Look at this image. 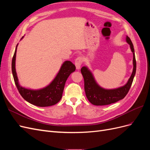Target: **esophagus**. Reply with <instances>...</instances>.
Listing matches in <instances>:
<instances>
[{
    "label": "esophagus",
    "instance_id": "obj_1",
    "mask_svg": "<svg viewBox=\"0 0 150 150\" xmlns=\"http://www.w3.org/2000/svg\"><path fill=\"white\" fill-rule=\"evenodd\" d=\"M83 62V59L81 56L78 57L75 60V66L77 69H79L81 64H82V63Z\"/></svg>",
    "mask_w": 150,
    "mask_h": 150
}]
</instances>
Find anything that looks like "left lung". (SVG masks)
I'll return each instance as SVG.
<instances>
[{
    "label": "left lung",
    "instance_id": "8db88e82",
    "mask_svg": "<svg viewBox=\"0 0 150 150\" xmlns=\"http://www.w3.org/2000/svg\"><path fill=\"white\" fill-rule=\"evenodd\" d=\"M126 42L130 45L131 51L133 54V70L128 83L125 86L115 89H104L98 85L92 73L87 67H83L81 68V72L84 78L86 96L89 101L94 105L104 106L115 103L123 99L128 94L136 73L137 62L133 44L128 36H126Z\"/></svg>",
    "mask_w": 150,
    "mask_h": 150
}]
</instances>
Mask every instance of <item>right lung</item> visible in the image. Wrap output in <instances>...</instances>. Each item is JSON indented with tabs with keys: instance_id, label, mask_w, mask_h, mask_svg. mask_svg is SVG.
Instances as JSON below:
<instances>
[{
	"instance_id": "obj_1",
	"label": "right lung",
	"mask_w": 150,
	"mask_h": 150,
	"mask_svg": "<svg viewBox=\"0 0 150 150\" xmlns=\"http://www.w3.org/2000/svg\"><path fill=\"white\" fill-rule=\"evenodd\" d=\"M17 46L12 57V72L16 87L22 97L29 103L39 107L50 106L57 103L62 98L67 79L72 72L76 70L75 65L71 61H65L55 79L47 87L39 90L25 89L19 85L16 71Z\"/></svg>"
}]
</instances>
